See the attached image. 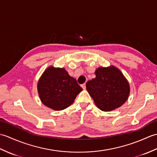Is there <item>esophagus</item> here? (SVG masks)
Instances as JSON below:
<instances>
[{"mask_svg":"<svg viewBox=\"0 0 157 157\" xmlns=\"http://www.w3.org/2000/svg\"><path fill=\"white\" fill-rule=\"evenodd\" d=\"M81 86H82V88L84 89V90H85L86 89V84H82L81 85Z\"/></svg>","mask_w":157,"mask_h":157,"instance_id":"esophagus-1","label":"esophagus"}]
</instances>
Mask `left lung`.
<instances>
[{
  "label": "left lung",
  "mask_w": 157,
  "mask_h": 157,
  "mask_svg": "<svg viewBox=\"0 0 157 157\" xmlns=\"http://www.w3.org/2000/svg\"><path fill=\"white\" fill-rule=\"evenodd\" d=\"M96 78L86 84L96 106L102 111H111L121 106L128 99L130 86L123 73L111 65L95 70Z\"/></svg>",
  "instance_id": "left-lung-1"
}]
</instances>
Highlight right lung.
Returning a JSON list of instances; mask_svg holds the SVG:
<instances>
[{
  "mask_svg": "<svg viewBox=\"0 0 157 157\" xmlns=\"http://www.w3.org/2000/svg\"><path fill=\"white\" fill-rule=\"evenodd\" d=\"M39 97L47 107L55 111L67 108L82 90L75 78L64 68L50 66L43 72L37 84Z\"/></svg>",
  "mask_w": 157,
  "mask_h": 157,
  "instance_id": "obj_1",
  "label": "right lung"
}]
</instances>
